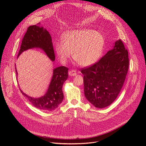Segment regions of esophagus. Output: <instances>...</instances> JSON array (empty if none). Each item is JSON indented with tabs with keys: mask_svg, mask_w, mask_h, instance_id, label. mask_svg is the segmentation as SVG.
Returning <instances> with one entry per match:
<instances>
[{
	"mask_svg": "<svg viewBox=\"0 0 146 146\" xmlns=\"http://www.w3.org/2000/svg\"><path fill=\"white\" fill-rule=\"evenodd\" d=\"M76 74H77L76 71L74 70H70L69 72V75L70 76H74Z\"/></svg>",
	"mask_w": 146,
	"mask_h": 146,
	"instance_id": "34e87169",
	"label": "esophagus"
}]
</instances>
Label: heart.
<instances>
[{"mask_svg": "<svg viewBox=\"0 0 146 146\" xmlns=\"http://www.w3.org/2000/svg\"><path fill=\"white\" fill-rule=\"evenodd\" d=\"M63 41L55 44L56 53L62 63L71 58L82 66H89L99 58L105 45V38L92 29H77L66 32Z\"/></svg>", "mask_w": 146, "mask_h": 146, "instance_id": "heart-1", "label": "heart"}]
</instances>
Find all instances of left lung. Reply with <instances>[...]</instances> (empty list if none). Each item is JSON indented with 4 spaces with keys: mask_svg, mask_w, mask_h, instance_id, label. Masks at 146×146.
Listing matches in <instances>:
<instances>
[{
    "mask_svg": "<svg viewBox=\"0 0 146 146\" xmlns=\"http://www.w3.org/2000/svg\"><path fill=\"white\" fill-rule=\"evenodd\" d=\"M128 68V52L118 40L96 63L81 69L86 98L98 108L110 105L123 86Z\"/></svg>",
    "mask_w": 146,
    "mask_h": 146,
    "instance_id": "1",
    "label": "left lung"
}]
</instances>
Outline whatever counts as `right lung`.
I'll return each instance as SVG.
<instances>
[{
    "instance_id": "obj_1",
    "label": "right lung",
    "mask_w": 146,
    "mask_h": 146,
    "mask_svg": "<svg viewBox=\"0 0 146 146\" xmlns=\"http://www.w3.org/2000/svg\"><path fill=\"white\" fill-rule=\"evenodd\" d=\"M39 23L28 27L22 40V43L17 58L24 51L38 48L43 50L48 57L54 61L55 57L52 38L49 32ZM17 77V71L15 69ZM68 68L59 66L53 70V75L46 94L40 98H35L28 96L20 89L21 93L29 100L35 108L44 111H52L56 109L64 99L62 86L68 77Z\"/></svg>"
}]
</instances>
